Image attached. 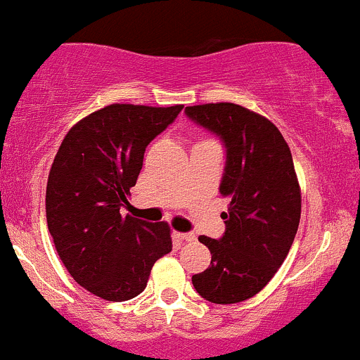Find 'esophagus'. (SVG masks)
<instances>
[{"instance_id":"obj_1","label":"esophagus","mask_w":360,"mask_h":360,"mask_svg":"<svg viewBox=\"0 0 360 360\" xmlns=\"http://www.w3.org/2000/svg\"><path fill=\"white\" fill-rule=\"evenodd\" d=\"M175 236H176V239H180V240H194L195 239L194 234H184V232H175Z\"/></svg>"}]
</instances>
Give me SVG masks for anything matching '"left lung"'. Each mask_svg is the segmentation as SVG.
Returning <instances> with one entry per match:
<instances>
[{
	"mask_svg": "<svg viewBox=\"0 0 360 360\" xmlns=\"http://www.w3.org/2000/svg\"><path fill=\"white\" fill-rule=\"evenodd\" d=\"M185 112L224 140L220 192L231 199L224 237L199 236L211 262L192 284L211 303L244 302L276 276L298 231L302 191L290 146L272 121L237 103H202Z\"/></svg>",
	"mask_w": 360,
	"mask_h": 360,
	"instance_id": "obj_1",
	"label": "left lung"
}]
</instances>
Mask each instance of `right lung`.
I'll list each match as a JSON object with an SVG mask.
<instances>
[{"instance_id": "obj_1", "label": "right lung", "mask_w": 360, "mask_h": 360, "mask_svg": "<svg viewBox=\"0 0 360 360\" xmlns=\"http://www.w3.org/2000/svg\"><path fill=\"white\" fill-rule=\"evenodd\" d=\"M184 105L110 103L69 129L50 168L46 221L72 279L107 302L135 298L172 251V229L120 213L136 184L146 147Z\"/></svg>"}]
</instances>
